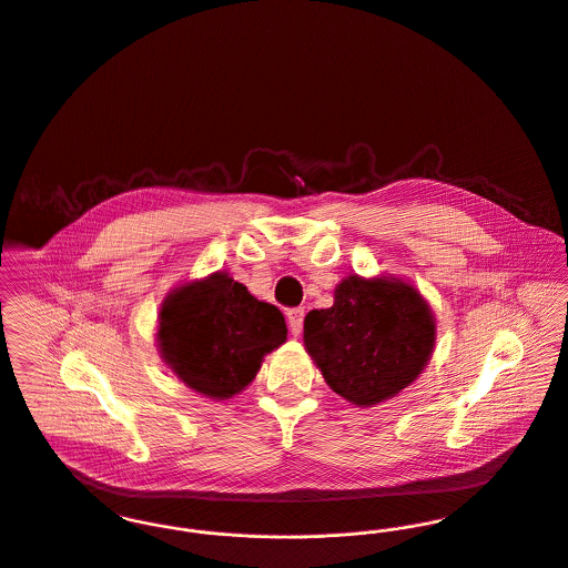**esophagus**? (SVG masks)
<instances>
[{"mask_svg":"<svg viewBox=\"0 0 568 568\" xmlns=\"http://www.w3.org/2000/svg\"><path fill=\"white\" fill-rule=\"evenodd\" d=\"M303 317H305V310H303V307H294V310L287 312V322H290L292 335H301V331H303Z\"/></svg>","mask_w":568,"mask_h":568,"instance_id":"obj_1","label":"esophagus"}]
</instances>
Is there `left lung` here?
<instances>
[{
	"label": "left lung",
	"instance_id": "8db88e82",
	"mask_svg": "<svg viewBox=\"0 0 568 568\" xmlns=\"http://www.w3.org/2000/svg\"><path fill=\"white\" fill-rule=\"evenodd\" d=\"M434 342L429 305L394 278L348 276L337 285L333 307L305 317V346L322 377L359 407L392 398L418 377Z\"/></svg>",
	"mask_w": 568,
	"mask_h": 568
}]
</instances>
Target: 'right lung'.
<instances>
[{
    "label": "right lung",
    "instance_id": "obj_1",
    "mask_svg": "<svg viewBox=\"0 0 568 568\" xmlns=\"http://www.w3.org/2000/svg\"><path fill=\"white\" fill-rule=\"evenodd\" d=\"M287 339L276 305L261 303L229 274H213L168 296L159 346L168 366L191 389L231 398L261 368L263 355Z\"/></svg>",
    "mask_w": 568,
    "mask_h": 568
}]
</instances>
